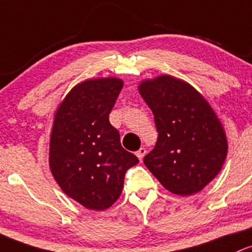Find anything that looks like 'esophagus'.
Here are the masks:
<instances>
[{"label":"esophagus","instance_id":"esophagus-1","mask_svg":"<svg viewBox=\"0 0 252 252\" xmlns=\"http://www.w3.org/2000/svg\"><path fill=\"white\" fill-rule=\"evenodd\" d=\"M145 154H147V149H145V148H141V149H139L138 152L136 153V155H137V157H138V159L141 160V161H142V160H143V158H144Z\"/></svg>","mask_w":252,"mask_h":252}]
</instances>
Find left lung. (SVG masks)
<instances>
[{
	"label": "left lung",
	"instance_id": "left-lung-1",
	"mask_svg": "<svg viewBox=\"0 0 252 252\" xmlns=\"http://www.w3.org/2000/svg\"><path fill=\"white\" fill-rule=\"evenodd\" d=\"M139 93L154 114L158 131L144 165L171 193L200 191L216 177L227 155L215 111L195 88L168 75L143 81Z\"/></svg>",
	"mask_w": 252,
	"mask_h": 252
}]
</instances>
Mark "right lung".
<instances>
[{"instance_id":"1","label":"right lung","mask_w":252,"mask_h":252,"mask_svg":"<svg viewBox=\"0 0 252 252\" xmlns=\"http://www.w3.org/2000/svg\"><path fill=\"white\" fill-rule=\"evenodd\" d=\"M114 77L87 80L68 93L54 116L49 166L64 193L90 210H105L124 188L125 173L139 162L120 143L109 114L123 90Z\"/></svg>"}]
</instances>
